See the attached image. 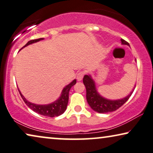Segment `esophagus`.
<instances>
[{
  "mask_svg": "<svg viewBox=\"0 0 153 153\" xmlns=\"http://www.w3.org/2000/svg\"><path fill=\"white\" fill-rule=\"evenodd\" d=\"M84 72L82 71H79L77 73V76H76V78L77 79V81H81L82 79L83 78V76H84Z\"/></svg>",
  "mask_w": 153,
  "mask_h": 153,
  "instance_id": "34e87169",
  "label": "esophagus"
}]
</instances>
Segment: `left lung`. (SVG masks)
<instances>
[{
    "label": "left lung",
    "mask_w": 153,
    "mask_h": 153,
    "mask_svg": "<svg viewBox=\"0 0 153 153\" xmlns=\"http://www.w3.org/2000/svg\"><path fill=\"white\" fill-rule=\"evenodd\" d=\"M120 42L123 45L130 46L128 43L123 39H120ZM83 83L86 87V91H87L86 97L88 104L94 111L102 114L111 112L119 109L125 102H127L134 90V87L132 91L126 97L117 100H110L103 97L98 93L96 82L91 75H85L83 77Z\"/></svg>",
    "instance_id": "obj_1"
}]
</instances>
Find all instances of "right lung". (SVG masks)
<instances>
[{"label":"right lung","mask_w":153,"mask_h":153,"mask_svg":"<svg viewBox=\"0 0 153 153\" xmlns=\"http://www.w3.org/2000/svg\"><path fill=\"white\" fill-rule=\"evenodd\" d=\"M44 39V38H39L37 39H33L29 41L22 48H25L29 45L34 44L39 42L41 40ZM76 84V79H74L71 82H70L68 85L65 86L62 89V93L60 94V96L58 98L57 100H55L54 102L49 103V104L46 105H38L35 104V103L30 102L25 98L19 89L18 88V90L19 91V94L21 96V98H23V101H24L25 104L30 108L32 110H33L35 112L41 115L45 116V117H58V116L61 115L63 114L64 111H66V107H67L68 102V93L69 91L73 86L75 85Z\"/></svg>","instance_id":"right-lung-1"}]
</instances>
